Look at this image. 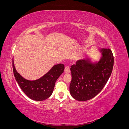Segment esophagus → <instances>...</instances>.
Listing matches in <instances>:
<instances>
[{
	"label": "esophagus",
	"instance_id": "esophagus-1",
	"mask_svg": "<svg viewBox=\"0 0 129 129\" xmlns=\"http://www.w3.org/2000/svg\"><path fill=\"white\" fill-rule=\"evenodd\" d=\"M71 72V70H70V68L69 66H66L64 69V72L66 73H69Z\"/></svg>",
	"mask_w": 129,
	"mask_h": 129
}]
</instances>
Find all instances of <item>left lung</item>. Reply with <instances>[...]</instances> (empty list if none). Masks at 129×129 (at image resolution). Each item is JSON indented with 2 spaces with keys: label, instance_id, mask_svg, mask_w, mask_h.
<instances>
[{
  "label": "left lung",
  "instance_id": "obj_1",
  "mask_svg": "<svg viewBox=\"0 0 129 129\" xmlns=\"http://www.w3.org/2000/svg\"><path fill=\"white\" fill-rule=\"evenodd\" d=\"M102 54L98 62H92L87 57L71 66L72 81L69 86L74 99L85 101L95 97L107 83L112 71L114 56L109 48L100 49Z\"/></svg>",
  "mask_w": 129,
  "mask_h": 129
}]
</instances>
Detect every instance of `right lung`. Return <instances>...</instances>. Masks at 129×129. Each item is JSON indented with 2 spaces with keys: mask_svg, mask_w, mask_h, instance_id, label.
<instances>
[{
  "mask_svg": "<svg viewBox=\"0 0 129 129\" xmlns=\"http://www.w3.org/2000/svg\"><path fill=\"white\" fill-rule=\"evenodd\" d=\"M12 62L14 75L20 88L29 99L37 101L45 100L51 96L56 81L63 73L64 69L63 64L54 65L48 73L40 79L29 81L24 79L17 72L13 58Z\"/></svg>",
  "mask_w": 129,
  "mask_h": 129,
  "instance_id": "obj_1",
  "label": "right lung"
}]
</instances>
